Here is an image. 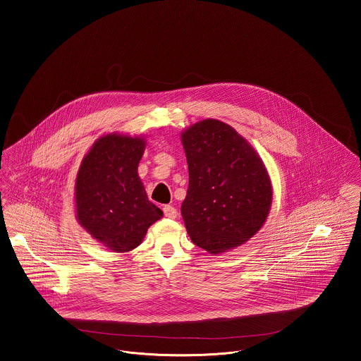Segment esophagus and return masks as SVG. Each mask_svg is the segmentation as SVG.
<instances>
[{
	"instance_id": "1",
	"label": "esophagus",
	"mask_w": 361,
	"mask_h": 361,
	"mask_svg": "<svg viewBox=\"0 0 361 361\" xmlns=\"http://www.w3.org/2000/svg\"><path fill=\"white\" fill-rule=\"evenodd\" d=\"M164 214H165V216L166 218H169V219H174V218H177V209L174 208V207L171 206V204H168V206H164Z\"/></svg>"
}]
</instances>
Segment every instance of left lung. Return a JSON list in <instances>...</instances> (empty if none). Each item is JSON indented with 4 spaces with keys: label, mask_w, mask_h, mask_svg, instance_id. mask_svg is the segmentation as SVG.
<instances>
[{
    "label": "left lung",
    "mask_w": 361,
    "mask_h": 361,
    "mask_svg": "<svg viewBox=\"0 0 361 361\" xmlns=\"http://www.w3.org/2000/svg\"><path fill=\"white\" fill-rule=\"evenodd\" d=\"M189 185L181 215L192 242L219 255L250 240L272 204L267 168L231 126L206 119L181 133Z\"/></svg>",
    "instance_id": "obj_1"
}]
</instances>
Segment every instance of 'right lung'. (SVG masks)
Wrapping results in <instances>:
<instances>
[{"instance_id":"add662e5","label":"right lung","mask_w":361,"mask_h":361,"mask_svg":"<svg viewBox=\"0 0 361 361\" xmlns=\"http://www.w3.org/2000/svg\"><path fill=\"white\" fill-rule=\"evenodd\" d=\"M145 147V137L106 134L93 143L77 173V221L94 240L116 253L139 246L147 228L164 215L147 199L137 176Z\"/></svg>"}]
</instances>
